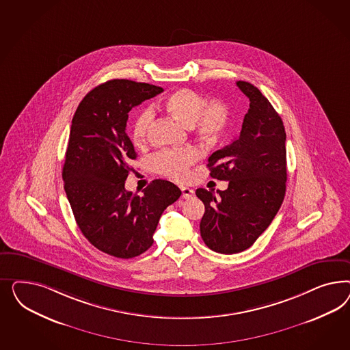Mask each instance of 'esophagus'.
<instances>
[{
	"instance_id": "1",
	"label": "esophagus",
	"mask_w": 350,
	"mask_h": 350,
	"mask_svg": "<svg viewBox=\"0 0 350 350\" xmlns=\"http://www.w3.org/2000/svg\"><path fill=\"white\" fill-rule=\"evenodd\" d=\"M180 191H182V198L183 199H190L195 193V191L190 189V187H180Z\"/></svg>"
}]
</instances>
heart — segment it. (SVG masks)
Instances as JSON below:
<instances>
[{
    "label": "heart",
    "instance_id": "obj_1",
    "mask_svg": "<svg viewBox=\"0 0 350 350\" xmlns=\"http://www.w3.org/2000/svg\"><path fill=\"white\" fill-rule=\"evenodd\" d=\"M164 110L193 129L195 135L206 144H214L228 127L231 110L222 100H214L206 104L204 96L190 88H180L170 94L163 103ZM154 122V113L150 109L142 110L135 119L132 127V141L136 146H144L148 141L150 128ZM199 159L195 148L180 151H163L155 155L151 163L152 168L160 174L174 180H185L191 167Z\"/></svg>",
    "mask_w": 350,
    "mask_h": 350
}]
</instances>
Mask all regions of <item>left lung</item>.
<instances>
[{
    "instance_id": "left-lung-1",
    "label": "left lung",
    "mask_w": 350,
    "mask_h": 350,
    "mask_svg": "<svg viewBox=\"0 0 350 350\" xmlns=\"http://www.w3.org/2000/svg\"><path fill=\"white\" fill-rule=\"evenodd\" d=\"M249 101L239 137L213 152L211 176L228 180L227 190L198 189L205 213L200 233L221 254H236L254 244L273 221L286 191V133L282 119L255 85L239 81Z\"/></svg>"
}]
</instances>
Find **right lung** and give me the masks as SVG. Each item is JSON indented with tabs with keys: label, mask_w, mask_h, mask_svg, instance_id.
<instances>
[{
	"label": "right lung",
	"mask_w": 350,
	"mask_h": 350,
	"mask_svg": "<svg viewBox=\"0 0 350 350\" xmlns=\"http://www.w3.org/2000/svg\"><path fill=\"white\" fill-rule=\"evenodd\" d=\"M163 88L111 79L90 91L75 110L63 167L64 189L85 239L106 254L129 259L154 243L160 215L180 189L154 180L137 195L124 183L137 154L126 133L128 113Z\"/></svg>",
	"instance_id": "1"
}]
</instances>
